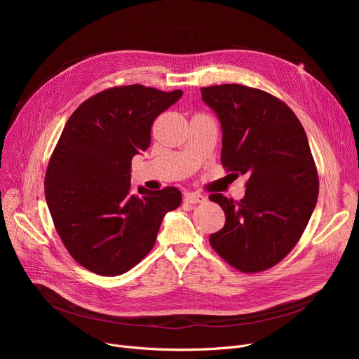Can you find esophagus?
I'll return each mask as SVG.
<instances>
[{
	"label": "esophagus",
	"mask_w": 359,
	"mask_h": 359,
	"mask_svg": "<svg viewBox=\"0 0 359 359\" xmlns=\"http://www.w3.org/2000/svg\"><path fill=\"white\" fill-rule=\"evenodd\" d=\"M184 202H187V203H203V202H206V198L201 194L191 192V194L184 195Z\"/></svg>",
	"instance_id": "esophagus-1"
}]
</instances>
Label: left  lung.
Returning <instances> with one entry per match:
<instances>
[{"mask_svg": "<svg viewBox=\"0 0 359 359\" xmlns=\"http://www.w3.org/2000/svg\"><path fill=\"white\" fill-rule=\"evenodd\" d=\"M222 130L221 163L246 175L244 198L212 194L224 227L210 236L214 250L241 272L255 273L284 259L316 208L318 176L303 125L272 94L240 84L201 88Z\"/></svg>", "mask_w": 359, "mask_h": 359, "instance_id": "1", "label": "left lung"}]
</instances>
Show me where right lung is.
I'll return each mask as SVG.
<instances>
[{
    "label": "right lung",
    "mask_w": 359,
    "mask_h": 359,
    "mask_svg": "<svg viewBox=\"0 0 359 359\" xmlns=\"http://www.w3.org/2000/svg\"><path fill=\"white\" fill-rule=\"evenodd\" d=\"M183 96L140 84L104 90L69 116L50 157L45 196L69 255L104 276L128 272L153 249L176 187L130 192V160L149 147L154 119Z\"/></svg>",
    "instance_id": "right-lung-1"
}]
</instances>
